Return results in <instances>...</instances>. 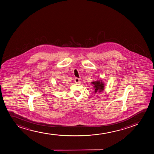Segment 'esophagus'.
<instances>
[{"mask_svg":"<svg viewBox=\"0 0 154 154\" xmlns=\"http://www.w3.org/2000/svg\"><path fill=\"white\" fill-rule=\"evenodd\" d=\"M75 82L76 83H79L80 82V79L78 78H76L75 79Z\"/></svg>","mask_w":154,"mask_h":154,"instance_id":"1","label":"esophagus"}]
</instances>
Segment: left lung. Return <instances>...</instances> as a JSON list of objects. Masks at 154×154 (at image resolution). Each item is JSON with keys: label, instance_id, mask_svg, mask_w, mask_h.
Returning <instances> with one entry per match:
<instances>
[{"label": "left lung", "instance_id": "obj_1", "mask_svg": "<svg viewBox=\"0 0 154 154\" xmlns=\"http://www.w3.org/2000/svg\"><path fill=\"white\" fill-rule=\"evenodd\" d=\"M94 85V89L95 93L99 92V93L102 92L104 90V85L103 82H101V80H99L97 82H92Z\"/></svg>", "mask_w": 154, "mask_h": 154}]
</instances>
